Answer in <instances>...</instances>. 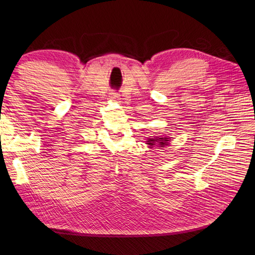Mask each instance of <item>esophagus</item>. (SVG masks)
Here are the masks:
<instances>
[{"instance_id":"1","label":"esophagus","mask_w":255,"mask_h":255,"mask_svg":"<svg viewBox=\"0 0 255 255\" xmlns=\"http://www.w3.org/2000/svg\"><path fill=\"white\" fill-rule=\"evenodd\" d=\"M110 97L112 100H117L118 99V93H115V92H112V93L110 94Z\"/></svg>"}]
</instances>
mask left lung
Returning <instances> with one entry per match:
<instances>
[{
	"label": "left lung",
	"instance_id": "obj_1",
	"mask_svg": "<svg viewBox=\"0 0 255 255\" xmlns=\"http://www.w3.org/2000/svg\"><path fill=\"white\" fill-rule=\"evenodd\" d=\"M167 141H169V139L167 138H152V139L148 140V144L155 145V143H158L162 147V145H165Z\"/></svg>",
	"mask_w": 255,
	"mask_h": 255
}]
</instances>
